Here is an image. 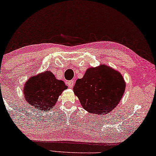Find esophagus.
<instances>
[{
	"label": "esophagus",
	"mask_w": 156,
	"mask_h": 156,
	"mask_svg": "<svg viewBox=\"0 0 156 156\" xmlns=\"http://www.w3.org/2000/svg\"><path fill=\"white\" fill-rule=\"evenodd\" d=\"M67 84H68V86L69 87H73V85H74V81L73 80H69L67 82Z\"/></svg>",
	"instance_id": "34e87169"
}]
</instances>
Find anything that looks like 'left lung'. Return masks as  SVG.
Wrapping results in <instances>:
<instances>
[{
  "label": "left lung",
  "instance_id": "obj_1",
  "mask_svg": "<svg viewBox=\"0 0 156 156\" xmlns=\"http://www.w3.org/2000/svg\"><path fill=\"white\" fill-rule=\"evenodd\" d=\"M125 83L118 71L101 65L90 68L76 80L73 92L85 110L106 114L116 107L125 92Z\"/></svg>",
  "mask_w": 156,
  "mask_h": 156
}]
</instances>
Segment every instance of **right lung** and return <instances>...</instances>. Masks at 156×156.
<instances>
[{
	"label": "right lung",
	"mask_w": 156,
	"mask_h": 156,
	"mask_svg": "<svg viewBox=\"0 0 156 156\" xmlns=\"http://www.w3.org/2000/svg\"><path fill=\"white\" fill-rule=\"evenodd\" d=\"M67 87L64 81L57 80L52 72L45 71L27 81L24 88V98L37 109L48 111Z\"/></svg>",
	"instance_id": "right-lung-1"
}]
</instances>
